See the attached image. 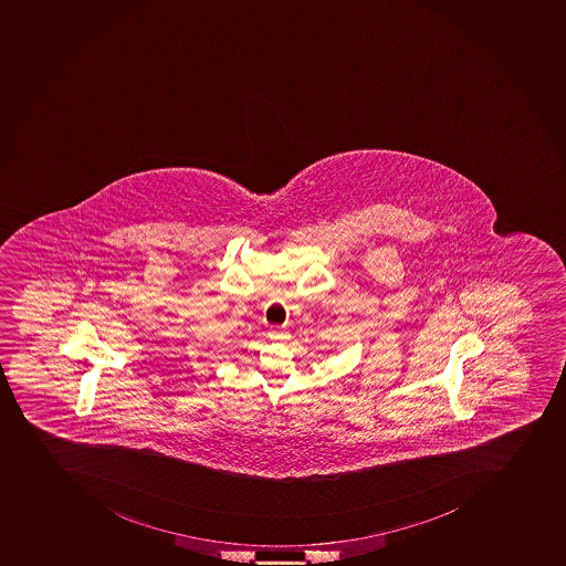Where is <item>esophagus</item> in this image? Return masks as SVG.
<instances>
[{
    "label": "esophagus",
    "instance_id": "34e87169",
    "mask_svg": "<svg viewBox=\"0 0 566 566\" xmlns=\"http://www.w3.org/2000/svg\"><path fill=\"white\" fill-rule=\"evenodd\" d=\"M271 338H274V340H285L286 333L277 332V329H274V332L271 333Z\"/></svg>",
    "mask_w": 566,
    "mask_h": 566
}]
</instances>
